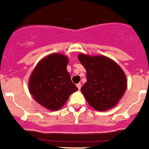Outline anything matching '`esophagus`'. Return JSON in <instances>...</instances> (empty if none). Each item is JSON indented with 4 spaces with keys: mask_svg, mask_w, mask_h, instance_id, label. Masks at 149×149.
Segmentation results:
<instances>
[{
    "mask_svg": "<svg viewBox=\"0 0 149 149\" xmlns=\"http://www.w3.org/2000/svg\"><path fill=\"white\" fill-rule=\"evenodd\" d=\"M77 88L79 89V90H80V88H81V84H77Z\"/></svg>",
    "mask_w": 149,
    "mask_h": 149,
    "instance_id": "1",
    "label": "esophagus"
}]
</instances>
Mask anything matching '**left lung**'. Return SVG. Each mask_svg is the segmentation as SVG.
I'll list each match as a JSON object with an SVG mask.
<instances>
[{"label":"left lung","instance_id":"1","mask_svg":"<svg viewBox=\"0 0 149 149\" xmlns=\"http://www.w3.org/2000/svg\"><path fill=\"white\" fill-rule=\"evenodd\" d=\"M87 71V82L81 91L89 105L96 111H104L117 105L127 88L124 72L118 64L101 55H78Z\"/></svg>","mask_w":149,"mask_h":149}]
</instances>
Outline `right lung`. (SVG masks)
<instances>
[{"mask_svg":"<svg viewBox=\"0 0 149 149\" xmlns=\"http://www.w3.org/2000/svg\"><path fill=\"white\" fill-rule=\"evenodd\" d=\"M69 58L52 54L39 61L29 78V91L34 100L49 111H58L78 88L72 82Z\"/></svg>","mask_w":149,"mask_h":149,"instance_id":"right-lung-1","label":"right lung"}]
</instances>
